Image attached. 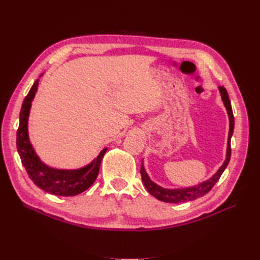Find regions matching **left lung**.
I'll list each match as a JSON object with an SVG mask.
<instances>
[{"mask_svg":"<svg viewBox=\"0 0 260 260\" xmlns=\"http://www.w3.org/2000/svg\"><path fill=\"white\" fill-rule=\"evenodd\" d=\"M219 91H220V94H221V99L223 101V104L226 108V112H228V115H229V119H230V130H229V138H228V147H226V158L224 162L222 164V166L219 168V170L216 172V174L209 180L205 181V182H203L196 186L185 187V188H175V190L164 188L154 183L147 176L146 171L142 165V166H141L140 172H141V177H142L143 183L148 193L155 196L157 200H159L161 202H166V203L177 204V203L194 201L196 199L202 198V196L207 194L211 188L214 187V185L217 183V181L220 179V177H221L222 172L226 168L228 164H229L231 158V137L233 135V130H234V117H233V112L231 107V102L229 100V95H228L225 88H223V86H219Z\"/></svg>","mask_w":260,"mask_h":260,"instance_id":"8db88e82","label":"left lung"}]
</instances>
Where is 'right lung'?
<instances>
[{
  "mask_svg": "<svg viewBox=\"0 0 260 260\" xmlns=\"http://www.w3.org/2000/svg\"><path fill=\"white\" fill-rule=\"evenodd\" d=\"M39 79L31 86L19 114V127L17 130V151L21 162L25 167L29 178L41 190L59 196H74L84 192L94 183L99 171L101 161L106 153L104 148L90 165L76 170L54 169L43 164L31 145L28 136V117L36 92Z\"/></svg>",
  "mask_w": 260,
  "mask_h": 260,
  "instance_id": "right-lung-1",
  "label": "right lung"
}]
</instances>
